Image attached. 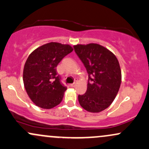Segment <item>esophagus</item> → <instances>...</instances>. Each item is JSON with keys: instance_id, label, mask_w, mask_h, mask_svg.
Wrapping results in <instances>:
<instances>
[{"instance_id": "obj_1", "label": "esophagus", "mask_w": 149, "mask_h": 149, "mask_svg": "<svg viewBox=\"0 0 149 149\" xmlns=\"http://www.w3.org/2000/svg\"><path fill=\"white\" fill-rule=\"evenodd\" d=\"M76 82H74V83H72V84H71L70 85H71V87H75L76 86Z\"/></svg>"}]
</instances>
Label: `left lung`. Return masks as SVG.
I'll list each match as a JSON object with an SVG mask.
<instances>
[{
  "mask_svg": "<svg viewBox=\"0 0 149 149\" xmlns=\"http://www.w3.org/2000/svg\"><path fill=\"white\" fill-rule=\"evenodd\" d=\"M88 73L87 91L78 95L83 109L99 113L113 102L121 83V70L117 58L110 50L96 43L73 46Z\"/></svg>",
  "mask_w": 149,
  "mask_h": 149,
  "instance_id": "left-lung-1",
  "label": "left lung"
}]
</instances>
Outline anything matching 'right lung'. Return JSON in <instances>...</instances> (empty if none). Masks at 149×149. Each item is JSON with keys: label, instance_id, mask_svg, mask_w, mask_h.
I'll return each instance as SVG.
<instances>
[{"label": "right lung", "instance_id": "right-lung-1", "mask_svg": "<svg viewBox=\"0 0 149 149\" xmlns=\"http://www.w3.org/2000/svg\"><path fill=\"white\" fill-rule=\"evenodd\" d=\"M72 51L69 45L51 42L29 56L24 67V85L29 98L38 107L52 109L62 101L66 87L61 83L56 67Z\"/></svg>", "mask_w": 149, "mask_h": 149}]
</instances>
